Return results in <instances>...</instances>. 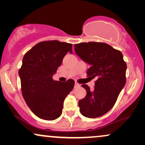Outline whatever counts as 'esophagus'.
Wrapping results in <instances>:
<instances>
[{"label": "esophagus", "mask_w": 145, "mask_h": 145, "mask_svg": "<svg viewBox=\"0 0 145 145\" xmlns=\"http://www.w3.org/2000/svg\"><path fill=\"white\" fill-rule=\"evenodd\" d=\"M80 84H78V82H76V83H75L74 88H78V87H80Z\"/></svg>", "instance_id": "esophagus-1"}]
</instances>
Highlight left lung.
Here are the masks:
<instances>
[{
    "label": "left lung",
    "mask_w": 145,
    "mask_h": 145,
    "mask_svg": "<svg viewBox=\"0 0 145 145\" xmlns=\"http://www.w3.org/2000/svg\"><path fill=\"white\" fill-rule=\"evenodd\" d=\"M74 47L78 56L91 65L88 77L97 78L93 91L82 84L86 95L78 102L80 113L88 118L104 115L112 109L125 84L126 62L120 51L105 43L90 41Z\"/></svg>",
    "instance_id": "8db88e82"
}]
</instances>
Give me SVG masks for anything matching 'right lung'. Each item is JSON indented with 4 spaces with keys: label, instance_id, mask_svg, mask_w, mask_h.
I'll use <instances>...</instances> for the list:
<instances>
[{
    "label": "right lung",
    "instance_id": "obj_1",
    "mask_svg": "<svg viewBox=\"0 0 145 145\" xmlns=\"http://www.w3.org/2000/svg\"><path fill=\"white\" fill-rule=\"evenodd\" d=\"M72 44L57 40L44 41L29 50L19 69L22 93L26 104L37 116L52 121L62 113L63 102L72 91L75 82L54 80L52 76Z\"/></svg>",
    "mask_w": 145,
    "mask_h": 145
}]
</instances>
